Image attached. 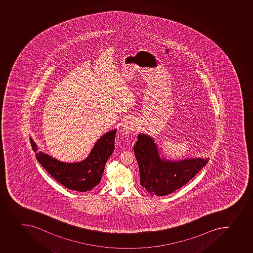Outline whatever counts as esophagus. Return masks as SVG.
Here are the masks:
<instances>
[{
    "label": "esophagus",
    "mask_w": 253,
    "mask_h": 253,
    "mask_svg": "<svg viewBox=\"0 0 253 253\" xmlns=\"http://www.w3.org/2000/svg\"><path fill=\"white\" fill-rule=\"evenodd\" d=\"M135 123L133 121H127L123 125V129L125 132H130L131 130H135Z\"/></svg>",
    "instance_id": "34e87169"
}]
</instances>
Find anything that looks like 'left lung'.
<instances>
[{
    "label": "left lung",
    "instance_id": "obj_1",
    "mask_svg": "<svg viewBox=\"0 0 253 253\" xmlns=\"http://www.w3.org/2000/svg\"><path fill=\"white\" fill-rule=\"evenodd\" d=\"M134 152L140 169V185L150 195L166 196L187 184L208 163L209 158L168 160L160 158L157 144L145 134L138 135Z\"/></svg>",
    "mask_w": 253,
    "mask_h": 253
}]
</instances>
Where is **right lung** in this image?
I'll return each mask as SVG.
<instances>
[{
    "mask_svg": "<svg viewBox=\"0 0 253 253\" xmlns=\"http://www.w3.org/2000/svg\"><path fill=\"white\" fill-rule=\"evenodd\" d=\"M116 132L115 129L102 135L88 157L78 163L61 162L43 152H38L32 138L30 143L38 161L55 180L68 189L84 192L100 182L106 163L114 150Z\"/></svg>",
    "mask_w": 253,
    "mask_h": 253,
    "instance_id": "1",
    "label": "right lung"
}]
</instances>
